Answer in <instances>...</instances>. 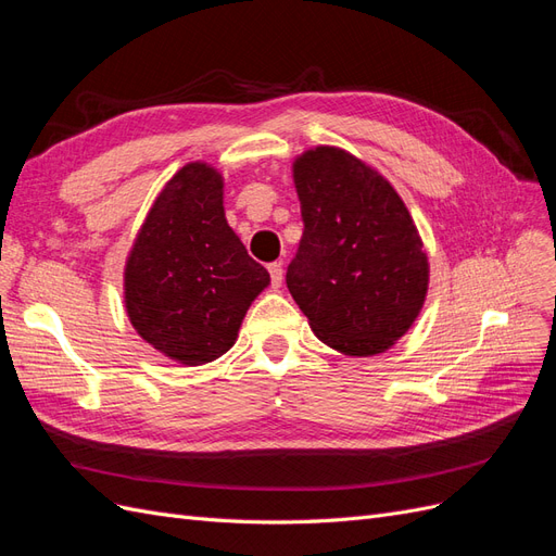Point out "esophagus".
I'll use <instances>...</instances> for the list:
<instances>
[{
    "mask_svg": "<svg viewBox=\"0 0 556 556\" xmlns=\"http://www.w3.org/2000/svg\"><path fill=\"white\" fill-rule=\"evenodd\" d=\"M268 274H271V285H274V288H280V285H282V266L278 262L268 264Z\"/></svg>",
    "mask_w": 556,
    "mask_h": 556,
    "instance_id": "1",
    "label": "esophagus"
}]
</instances>
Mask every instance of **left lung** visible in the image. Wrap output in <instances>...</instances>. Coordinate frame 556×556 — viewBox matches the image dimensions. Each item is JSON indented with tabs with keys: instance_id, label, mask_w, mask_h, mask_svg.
<instances>
[{
	"instance_id": "left-lung-1",
	"label": "left lung",
	"mask_w": 556,
	"mask_h": 556,
	"mask_svg": "<svg viewBox=\"0 0 556 556\" xmlns=\"http://www.w3.org/2000/svg\"><path fill=\"white\" fill-rule=\"evenodd\" d=\"M292 172L304 237L288 290L319 341L380 355L410 329L429 288L413 217L390 180L341 148H311Z\"/></svg>"
}]
</instances>
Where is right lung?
Masks as SVG:
<instances>
[{
	"label": "right lung",
	"mask_w": 556,
	"mask_h": 556,
	"mask_svg": "<svg viewBox=\"0 0 556 556\" xmlns=\"http://www.w3.org/2000/svg\"><path fill=\"white\" fill-rule=\"evenodd\" d=\"M268 271L248 255L223 206V176L185 164L155 199L125 266V306L146 343L185 366L233 345Z\"/></svg>",
	"instance_id": "right-lung-1"
}]
</instances>
